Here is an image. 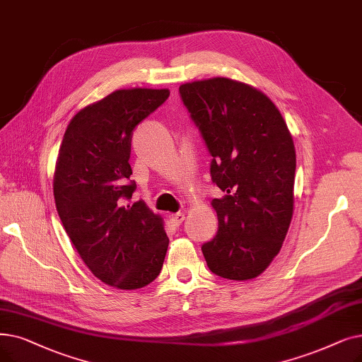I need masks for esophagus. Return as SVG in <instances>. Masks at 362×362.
<instances>
[{"mask_svg":"<svg viewBox=\"0 0 362 362\" xmlns=\"http://www.w3.org/2000/svg\"><path fill=\"white\" fill-rule=\"evenodd\" d=\"M170 220H171V223H175V226H179V225H182V222L185 220V214H183V213L171 214V216H170Z\"/></svg>","mask_w":362,"mask_h":362,"instance_id":"obj_1","label":"esophagus"}]
</instances>
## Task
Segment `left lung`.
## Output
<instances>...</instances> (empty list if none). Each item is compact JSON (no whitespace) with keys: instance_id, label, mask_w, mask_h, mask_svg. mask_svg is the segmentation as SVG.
Segmentation results:
<instances>
[{"instance_id":"left-lung-1","label":"left lung","mask_w":362,"mask_h":362,"mask_svg":"<svg viewBox=\"0 0 362 362\" xmlns=\"http://www.w3.org/2000/svg\"><path fill=\"white\" fill-rule=\"evenodd\" d=\"M213 161L216 237L202 255L213 274L247 281L279 253L294 209L296 149L274 102L260 90L225 76L179 87Z\"/></svg>"}]
</instances>
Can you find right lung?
<instances>
[{
  "label": "right lung",
  "instance_id": "obj_1",
  "mask_svg": "<svg viewBox=\"0 0 362 362\" xmlns=\"http://www.w3.org/2000/svg\"><path fill=\"white\" fill-rule=\"evenodd\" d=\"M170 96L168 88H124L71 119L57 155L53 192L59 217L93 275L121 290L160 275L168 238L144 201L127 204L136 183L132 134Z\"/></svg>",
  "mask_w": 362,
  "mask_h": 362
}]
</instances>
